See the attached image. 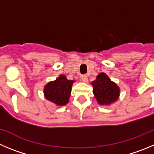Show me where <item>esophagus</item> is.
Segmentation results:
<instances>
[{"label": "esophagus", "instance_id": "34e87169", "mask_svg": "<svg viewBox=\"0 0 154 154\" xmlns=\"http://www.w3.org/2000/svg\"><path fill=\"white\" fill-rule=\"evenodd\" d=\"M81 80L84 82H87L88 80V78H87V76L86 74H84V75L81 76Z\"/></svg>", "mask_w": 154, "mask_h": 154}]
</instances>
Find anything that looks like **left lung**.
<instances>
[{"label":"left lung","instance_id":"obj_1","mask_svg":"<svg viewBox=\"0 0 154 154\" xmlns=\"http://www.w3.org/2000/svg\"><path fill=\"white\" fill-rule=\"evenodd\" d=\"M92 85L95 98L100 105L110 104L119 97V88L104 73L99 74L97 80L92 82Z\"/></svg>","mask_w":154,"mask_h":154}]
</instances>
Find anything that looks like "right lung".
<instances>
[{"label": "right lung", "instance_id": "right-lung-1", "mask_svg": "<svg viewBox=\"0 0 154 154\" xmlns=\"http://www.w3.org/2000/svg\"><path fill=\"white\" fill-rule=\"evenodd\" d=\"M74 80H69L64 75H60L54 81L49 82L44 90L45 97L57 106H64L70 98Z\"/></svg>", "mask_w": 154, "mask_h": 154}]
</instances>
